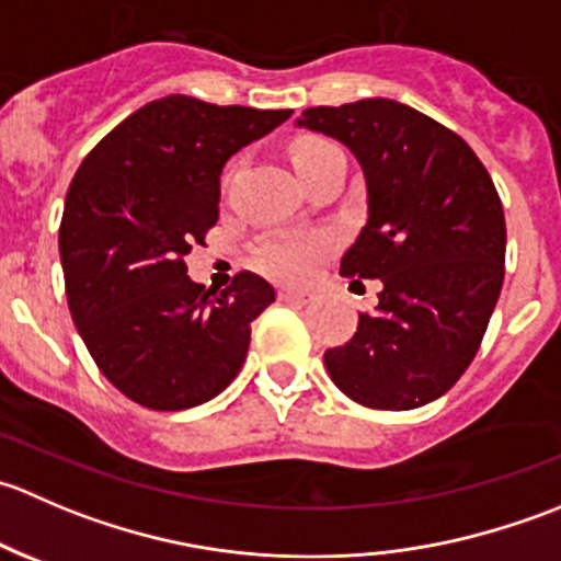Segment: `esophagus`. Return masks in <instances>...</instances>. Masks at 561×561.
<instances>
[{
	"label": "esophagus",
	"instance_id": "34e87169",
	"mask_svg": "<svg viewBox=\"0 0 561 561\" xmlns=\"http://www.w3.org/2000/svg\"><path fill=\"white\" fill-rule=\"evenodd\" d=\"M279 301L307 304L309 301V293H304V290H279Z\"/></svg>",
	"mask_w": 561,
	"mask_h": 561
}]
</instances>
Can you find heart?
<instances>
[{"instance_id":"b5f03b06","label":"heart","mask_w":561,"mask_h":561,"mask_svg":"<svg viewBox=\"0 0 561 561\" xmlns=\"http://www.w3.org/2000/svg\"><path fill=\"white\" fill-rule=\"evenodd\" d=\"M331 146L325 140H304L293 149V162H301L304 157L312 151ZM328 241L322 236H279V239L265 241L257 249V265L265 274L276 276V279H304L312 274V268L320 263L325 254Z\"/></svg>"}]
</instances>
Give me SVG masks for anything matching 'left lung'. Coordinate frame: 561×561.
Segmentation results:
<instances>
[{
  "label": "left lung",
  "instance_id": "left-lung-1",
  "mask_svg": "<svg viewBox=\"0 0 561 561\" xmlns=\"http://www.w3.org/2000/svg\"><path fill=\"white\" fill-rule=\"evenodd\" d=\"M298 127L342 140L364 168L369 219L342 274L380 279L325 369L371 410H415L456 386L505 279V214L483 162L454 129L396 100L309 107Z\"/></svg>",
  "mask_w": 561,
  "mask_h": 561
}]
</instances>
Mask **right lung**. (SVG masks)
<instances>
[{"label": "right lung", "mask_w": 561, "mask_h": 561, "mask_svg": "<svg viewBox=\"0 0 561 561\" xmlns=\"http://www.w3.org/2000/svg\"><path fill=\"white\" fill-rule=\"evenodd\" d=\"M290 113L168 94L113 127L78 168L59 228L67 304L127 399L190 410L239 375L274 287L241 271L222 293L206 290L184 257L217 222L225 162Z\"/></svg>", "instance_id": "obj_1"}]
</instances>
